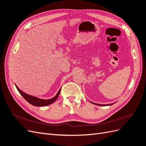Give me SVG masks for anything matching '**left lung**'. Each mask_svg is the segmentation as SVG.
<instances>
[{"mask_svg":"<svg viewBox=\"0 0 146 146\" xmlns=\"http://www.w3.org/2000/svg\"><path fill=\"white\" fill-rule=\"evenodd\" d=\"M91 103H92V102H91ZM92 104H95V105H100V106H108V105H113V104H107V105H102V104H95V103H92Z\"/></svg>","mask_w":146,"mask_h":146,"instance_id":"left-lung-1","label":"left lung"}]
</instances>
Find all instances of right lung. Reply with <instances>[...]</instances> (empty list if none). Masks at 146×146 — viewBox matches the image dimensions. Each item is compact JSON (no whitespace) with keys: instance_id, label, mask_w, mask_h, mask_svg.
Masks as SVG:
<instances>
[{"instance_id":"add662e5","label":"right lung","mask_w":146,"mask_h":146,"mask_svg":"<svg viewBox=\"0 0 146 146\" xmlns=\"http://www.w3.org/2000/svg\"><path fill=\"white\" fill-rule=\"evenodd\" d=\"M16 87L17 88V90H18V91L19 92L21 95L23 96V98L26 100H27L29 103L32 104L33 106H36V107H44V106H47V105H48L52 104L53 102H54L57 99V98H58V97L59 96L60 92L61 91V89H60V90L58 92V93H57L54 98H53L52 99H48V100H44V99H41L36 98V97H34V96L25 94V92H23L21 90H19V88L16 85Z\"/></svg>"}]
</instances>
